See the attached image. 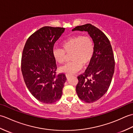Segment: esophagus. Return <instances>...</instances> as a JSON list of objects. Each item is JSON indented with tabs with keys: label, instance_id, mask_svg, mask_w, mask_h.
Returning <instances> with one entry per match:
<instances>
[{
	"label": "esophagus",
	"instance_id": "1",
	"mask_svg": "<svg viewBox=\"0 0 133 133\" xmlns=\"http://www.w3.org/2000/svg\"><path fill=\"white\" fill-rule=\"evenodd\" d=\"M71 75H70V74H66V78H69V77H71Z\"/></svg>",
	"mask_w": 133,
	"mask_h": 133
}]
</instances>
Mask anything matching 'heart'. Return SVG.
<instances>
[{
	"mask_svg": "<svg viewBox=\"0 0 133 133\" xmlns=\"http://www.w3.org/2000/svg\"><path fill=\"white\" fill-rule=\"evenodd\" d=\"M63 49L55 47L52 55L59 63H63L66 53L70 54L71 61L59 68V71L67 74H72L82 69V64L86 66L92 60L94 54L92 39L87 35H75L64 40L62 43Z\"/></svg>",
	"mask_w": 133,
	"mask_h": 133,
	"instance_id": "1",
	"label": "heart"
}]
</instances>
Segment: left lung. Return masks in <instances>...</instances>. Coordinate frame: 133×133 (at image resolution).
<instances>
[{"label":"left lung","instance_id":"obj_1","mask_svg":"<svg viewBox=\"0 0 133 133\" xmlns=\"http://www.w3.org/2000/svg\"><path fill=\"white\" fill-rule=\"evenodd\" d=\"M72 31H86L94 42V56L85 72L78 77L76 91L82 101L94 102L107 91L114 74L115 60L111 44L105 34L91 24L77 26Z\"/></svg>","mask_w":133,"mask_h":133}]
</instances>
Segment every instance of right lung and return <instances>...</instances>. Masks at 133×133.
Returning <instances> with one entry per match:
<instances>
[{
  "label": "right lung",
  "instance_id": "obj_1",
  "mask_svg": "<svg viewBox=\"0 0 133 133\" xmlns=\"http://www.w3.org/2000/svg\"><path fill=\"white\" fill-rule=\"evenodd\" d=\"M64 30L63 27H42L28 38L24 45L21 62L22 75L29 91L42 103H54L63 93L67 79L64 73L56 74L57 66L52 50Z\"/></svg>",
  "mask_w": 133,
  "mask_h": 133
}]
</instances>
